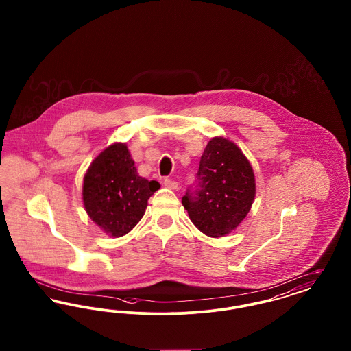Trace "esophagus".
Returning a JSON list of instances; mask_svg holds the SVG:
<instances>
[{
  "mask_svg": "<svg viewBox=\"0 0 351 351\" xmlns=\"http://www.w3.org/2000/svg\"><path fill=\"white\" fill-rule=\"evenodd\" d=\"M163 184H165V186L168 188V189H178V186H179V184L173 182V180H171V179H165Z\"/></svg>",
  "mask_w": 351,
  "mask_h": 351,
  "instance_id": "34e87169",
  "label": "esophagus"
}]
</instances>
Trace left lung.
I'll return each instance as SVG.
<instances>
[{
	"label": "left lung",
	"instance_id": "left-lung-1",
	"mask_svg": "<svg viewBox=\"0 0 351 351\" xmlns=\"http://www.w3.org/2000/svg\"><path fill=\"white\" fill-rule=\"evenodd\" d=\"M255 175L249 159L228 138H212L200 159L197 188L183 206L201 233L219 238L235 230L255 199Z\"/></svg>",
	"mask_w": 351,
	"mask_h": 351
}]
</instances>
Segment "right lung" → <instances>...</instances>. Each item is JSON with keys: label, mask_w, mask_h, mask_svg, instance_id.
I'll return each mask as SVG.
<instances>
[{"label": "right lung", "mask_w": 351, "mask_h": 351, "mask_svg": "<svg viewBox=\"0 0 351 351\" xmlns=\"http://www.w3.org/2000/svg\"><path fill=\"white\" fill-rule=\"evenodd\" d=\"M159 188L158 182L139 176L126 143L116 142L101 151L84 175V208L104 233L118 238L133 230Z\"/></svg>", "instance_id": "1"}]
</instances>
